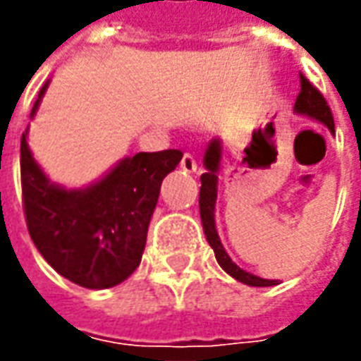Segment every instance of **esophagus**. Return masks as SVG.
<instances>
[{
	"mask_svg": "<svg viewBox=\"0 0 361 361\" xmlns=\"http://www.w3.org/2000/svg\"><path fill=\"white\" fill-rule=\"evenodd\" d=\"M180 166L183 172H188V173L197 172V160H195V157H193V154H189V152H185V154H183Z\"/></svg>",
	"mask_w": 361,
	"mask_h": 361,
	"instance_id": "obj_1",
	"label": "esophagus"
}]
</instances>
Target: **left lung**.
I'll return each instance as SVG.
<instances>
[{
    "mask_svg": "<svg viewBox=\"0 0 361 361\" xmlns=\"http://www.w3.org/2000/svg\"><path fill=\"white\" fill-rule=\"evenodd\" d=\"M300 82H302V89L300 94L295 98L294 110L303 116H310V118L319 119L321 123H325L331 131H334V119L331 114V108L326 106V100L323 94L319 92L313 85H311L302 73H300ZM220 158H222V147H220L219 139H212L211 145L207 147L204 152V168L207 172L201 176V193H199V211H201V222H203L204 235H207V242L211 243V247L214 250L216 261L224 271L234 276L235 280H240L243 284H250V286H274L276 280H267L259 279L251 272L243 271L240 267L235 265L232 259L228 257V253L222 247L220 242L219 232L214 226V204H216V172L220 168Z\"/></svg>",
    "mask_w": 361,
    "mask_h": 361,
    "instance_id": "obj_1",
    "label": "left lung"
}]
</instances>
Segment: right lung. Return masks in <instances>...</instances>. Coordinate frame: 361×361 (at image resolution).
I'll use <instances>...</instances> for the list:
<instances>
[{
	"label": "right lung",
	"instance_id": "right-lung-1",
	"mask_svg": "<svg viewBox=\"0 0 361 361\" xmlns=\"http://www.w3.org/2000/svg\"><path fill=\"white\" fill-rule=\"evenodd\" d=\"M44 85L30 118L42 98ZM183 152H137L87 189L48 181L20 137V188L28 234L56 271L82 288H111L139 267L160 185Z\"/></svg>",
	"mask_w": 361,
	"mask_h": 361
}]
</instances>
